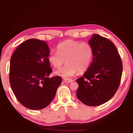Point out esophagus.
<instances>
[{"label": "esophagus", "mask_w": 133, "mask_h": 133, "mask_svg": "<svg viewBox=\"0 0 133 133\" xmlns=\"http://www.w3.org/2000/svg\"><path fill=\"white\" fill-rule=\"evenodd\" d=\"M64 82H66V83H71V82H72L73 81V80L69 79V78H64Z\"/></svg>", "instance_id": "obj_1"}]
</instances>
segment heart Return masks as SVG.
I'll return each instance as SVG.
<instances>
[{
  "mask_svg": "<svg viewBox=\"0 0 133 133\" xmlns=\"http://www.w3.org/2000/svg\"><path fill=\"white\" fill-rule=\"evenodd\" d=\"M57 50L51 51L48 56L49 62L55 67L60 68L55 74L64 78L71 77L78 71L82 73L89 68L93 57V49L89 43L66 40L57 46Z\"/></svg>",
  "mask_w": 133,
  "mask_h": 133,
  "instance_id": "heart-1",
  "label": "heart"
}]
</instances>
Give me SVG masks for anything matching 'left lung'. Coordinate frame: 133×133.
I'll list each match as a JSON object with an SVG mask.
<instances>
[{"label": "left lung", "instance_id": "8db88e82", "mask_svg": "<svg viewBox=\"0 0 133 133\" xmlns=\"http://www.w3.org/2000/svg\"><path fill=\"white\" fill-rule=\"evenodd\" d=\"M89 43L93 49V61L82 77L76 80V95L84 104L97 106L110 100L116 93L123 64L115 45L107 38L94 34Z\"/></svg>", "mask_w": 133, "mask_h": 133}]
</instances>
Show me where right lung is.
<instances>
[{"label":"right lung","mask_w":133,"mask_h":133,"mask_svg":"<svg viewBox=\"0 0 133 133\" xmlns=\"http://www.w3.org/2000/svg\"><path fill=\"white\" fill-rule=\"evenodd\" d=\"M46 42L27 40L17 47L10 62L9 81L18 101L28 109L41 110L53 100L62 83L60 76L51 78L52 72Z\"/></svg>","instance_id":"1"}]
</instances>
